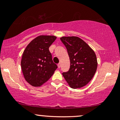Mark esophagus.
Segmentation results:
<instances>
[{
  "label": "esophagus",
  "instance_id": "34e87169",
  "mask_svg": "<svg viewBox=\"0 0 120 120\" xmlns=\"http://www.w3.org/2000/svg\"><path fill=\"white\" fill-rule=\"evenodd\" d=\"M57 67H58V68H60V67H61V64L60 63H59L57 64Z\"/></svg>",
  "mask_w": 120,
  "mask_h": 120
}]
</instances>
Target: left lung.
<instances>
[{
    "label": "left lung",
    "instance_id": "8db88e82",
    "mask_svg": "<svg viewBox=\"0 0 120 120\" xmlns=\"http://www.w3.org/2000/svg\"><path fill=\"white\" fill-rule=\"evenodd\" d=\"M60 40L67 48L71 62L69 70L63 75L71 87H82L91 80L97 69L95 53L79 37H63Z\"/></svg>",
    "mask_w": 120,
    "mask_h": 120
}]
</instances>
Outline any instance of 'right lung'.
Masks as SVG:
<instances>
[{
    "label": "right lung",
    "mask_w": 120,
    "mask_h": 120,
    "mask_svg": "<svg viewBox=\"0 0 120 120\" xmlns=\"http://www.w3.org/2000/svg\"><path fill=\"white\" fill-rule=\"evenodd\" d=\"M56 39L53 35H40L31 41L25 49L21 66L25 79L31 86H42L57 69L49 51V46Z\"/></svg>",
    "instance_id": "1"
}]
</instances>
